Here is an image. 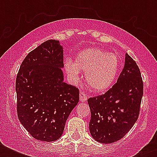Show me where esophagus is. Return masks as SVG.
<instances>
[{
    "mask_svg": "<svg viewBox=\"0 0 157 157\" xmlns=\"http://www.w3.org/2000/svg\"><path fill=\"white\" fill-rule=\"evenodd\" d=\"M87 100V96L86 95V94L81 91L80 92V101L81 102H86Z\"/></svg>",
    "mask_w": 157,
    "mask_h": 157,
    "instance_id": "obj_1",
    "label": "esophagus"
}]
</instances>
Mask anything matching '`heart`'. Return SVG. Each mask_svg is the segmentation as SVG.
<instances>
[{
    "instance_id": "1",
    "label": "heart",
    "mask_w": 157,
    "mask_h": 157,
    "mask_svg": "<svg viewBox=\"0 0 157 157\" xmlns=\"http://www.w3.org/2000/svg\"><path fill=\"white\" fill-rule=\"evenodd\" d=\"M120 67L118 55L101 48L91 47L81 50L75 62L64 63L65 71L71 81L80 78V71L86 72V81L91 90L101 93L110 88L117 77Z\"/></svg>"
}]
</instances>
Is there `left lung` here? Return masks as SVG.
Masks as SVG:
<instances>
[{"label":"left lung","instance_id":"8db88e82","mask_svg":"<svg viewBox=\"0 0 157 157\" xmlns=\"http://www.w3.org/2000/svg\"><path fill=\"white\" fill-rule=\"evenodd\" d=\"M144 82L136 62L125 54L117 82L102 95L88 99L90 132L96 141L112 144L121 139L139 118Z\"/></svg>","mask_w":157,"mask_h":157}]
</instances>
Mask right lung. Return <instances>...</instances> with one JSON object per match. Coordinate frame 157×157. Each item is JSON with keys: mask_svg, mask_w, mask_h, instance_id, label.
Wrapping results in <instances>:
<instances>
[{"mask_svg": "<svg viewBox=\"0 0 157 157\" xmlns=\"http://www.w3.org/2000/svg\"><path fill=\"white\" fill-rule=\"evenodd\" d=\"M63 47L48 40L25 57L17 74L18 120L37 140L59 139L79 102L78 89L63 82Z\"/></svg>", "mask_w": 157, "mask_h": 157, "instance_id": "right-lung-1", "label": "right lung"}]
</instances>
